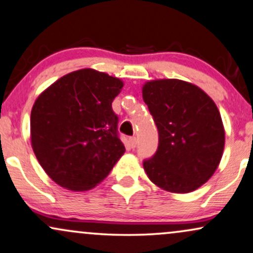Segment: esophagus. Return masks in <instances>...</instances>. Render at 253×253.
<instances>
[{
	"label": "esophagus",
	"mask_w": 253,
	"mask_h": 253,
	"mask_svg": "<svg viewBox=\"0 0 253 253\" xmlns=\"http://www.w3.org/2000/svg\"><path fill=\"white\" fill-rule=\"evenodd\" d=\"M128 141H129L130 147H132V148H135L136 147V142H138V140H136L135 136H130Z\"/></svg>",
	"instance_id": "34e87169"
}]
</instances>
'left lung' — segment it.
<instances>
[{"label":"left lung","mask_w":253,"mask_h":253,"mask_svg":"<svg viewBox=\"0 0 253 253\" xmlns=\"http://www.w3.org/2000/svg\"><path fill=\"white\" fill-rule=\"evenodd\" d=\"M142 97L159 133L157 152L142 161L148 178L169 192L197 190L217 169L224 151L223 121L213 100L175 79L147 82Z\"/></svg>","instance_id":"8db88e82"}]
</instances>
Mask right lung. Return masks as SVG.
I'll use <instances>...</instances> for the list:
<instances>
[{
    "label": "right lung",
    "mask_w": 253,
    "mask_h": 253,
    "mask_svg": "<svg viewBox=\"0 0 253 253\" xmlns=\"http://www.w3.org/2000/svg\"><path fill=\"white\" fill-rule=\"evenodd\" d=\"M124 84L94 69L69 73L36 100L30 114L32 146L40 165L60 186L89 190L125 152L112 108Z\"/></svg>",
    "instance_id": "1"
}]
</instances>
